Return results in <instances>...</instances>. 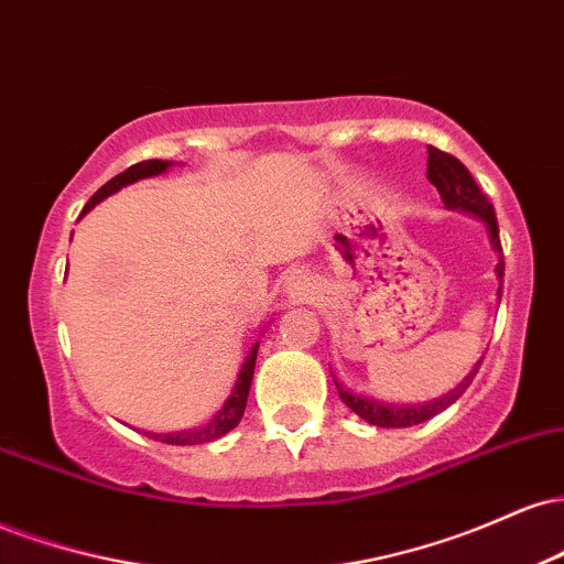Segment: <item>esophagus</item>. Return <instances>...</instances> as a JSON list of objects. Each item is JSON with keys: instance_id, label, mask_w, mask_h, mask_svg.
I'll return each instance as SVG.
<instances>
[{"instance_id": "1", "label": "esophagus", "mask_w": 564, "mask_h": 564, "mask_svg": "<svg viewBox=\"0 0 564 564\" xmlns=\"http://www.w3.org/2000/svg\"><path fill=\"white\" fill-rule=\"evenodd\" d=\"M315 294H318V286H313V283H310V278H302V275L291 278V283H289L291 300L307 302V300H315Z\"/></svg>"}]
</instances>
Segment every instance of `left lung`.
I'll return each mask as SVG.
<instances>
[{
	"label": "left lung",
	"mask_w": 564,
	"mask_h": 564,
	"mask_svg": "<svg viewBox=\"0 0 564 564\" xmlns=\"http://www.w3.org/2000/svg\"><path fill=\"white\" fill-rule=\"evenodd\" d=\"M426 153H430V159H426V177H430V183L440 191L443 204L448 206V209H462V212H467V215H475L477 219H482L485 223V228H488L490 246L498 251L496 275H498V281H503V257H501V241H498V223H496L494 204H490L488 196H485V193L480 191V185L475 183V177H471L467 166H464L456 156H451V153H445V151H437V148H432V145L426 148ZM498 296H501V283H498ZM480 364H482V358L477 360V366L471 368L467 377H464V381L456 387V390H451L448 394H443V398H437V400H430V403H424V405L381 403V400H371V398H364V394H355V392L345 390V387H341L336 379H334V384H336V392H339L341 403H345L349 411L358 413L360 419H366L368 424L394 426V430H400V426L422 424V422H426V419L437 416L440 411H445V408L456 403V400L467 392V387L471 384V379H475V373L480 371Z\"/></svg>",
	"instance_id": "obj_1"
}]
</instances>
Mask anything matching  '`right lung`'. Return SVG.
Here are the masks:
<instances>
[{
    "mask_svg": "<svg viewBox=\"0 0 564 564\" xmlns=\"http://www.w3.org/2000/svg\"><path fill=\"white\" fill-rule=\"evenodd\" d=\"M170 166H172V161H161V159L140 161V164L129 166L127 172L116 174L113 180H108V183L102 185L100 191H97L95 196L87 200V206H84L82 215H87V212L95 209V206L100 204L102 198L113 196V193L121 191V187L138 183V180H145V177H156V174L166 172ZM257 349H260V341H257V345H251L249 355H246V360H243L241 371H238L236 387H232L230 398L225 400V405L219 408L215 416H212L204 426H198V430H183V432H164V435H161V432H145V435L153 437V440H161V443H170V445H200V443H212V440H219L223 435H228L232 426H238V422H241V416L246 411V398H249L251 377H254Z\"/></svg>",
    "mask_w": 564,
    "mask_h": 564,
    "instance_id": "add662e5",
    "label": "right lung"
}]
</instances>
